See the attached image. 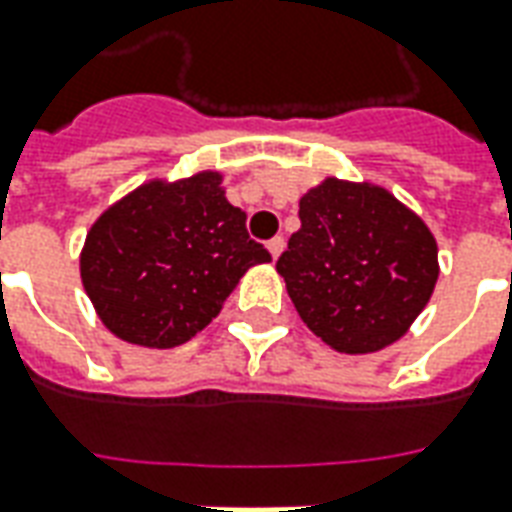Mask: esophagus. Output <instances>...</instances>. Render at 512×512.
<instances>
[{
    "instance_id": "esophagus-1",
    "label": "esophagus",
    "mask_w": 512,
    "mask_h": 512,
    "mask_svg": "<svg viewBox=\"0 0 512 512\" xmlns=\"http://www.w3.org/2000/svg\"><path fill=\"white\" fill-rule=\"evenodd\" d=\"M282 249H285V238H282V235H277V238H271V241H268V252H271L274 260L282 255Z\"/></svg>"
}]
</instances>
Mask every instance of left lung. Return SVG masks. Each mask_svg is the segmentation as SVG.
<instances>
[{
    "instance_id": "left-lung-1",
    "label": "left lung",
    "mask_w": 512,
    "mask_h": 512,
    "mask_svg": "<svg viewBox=\"0 0 512 512\" xmlns=\"http://www.w3.org/2000/svg\"><path fill=\"white\" fill-rule=\"evenodd\" d=\"M299 219L277 271L307 330L343 355L399 341L441 271L424 219L382 185L338 177L307 188Z\"/></svg>"
}]
</instances>
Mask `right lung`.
Returning a JSON list of instances; mask_svg holds the SVG:
<instances>
[{"label":"right lung","instance_id":"add662e5","mask_svg":"<svg viewBox=\"0 0 512 512\" xmlns=\"http://www.w3.org/2000/svg\"><path fill=\"white\" fill-rule=\"evenodd\" d=\"M271 255L227 202L224 174L146 180L91 224L82 288L116 338L149 349L191 341L219 316L246 271Z\"/></svg>","mask_w":512,"mask_h":512}]
</instances>
